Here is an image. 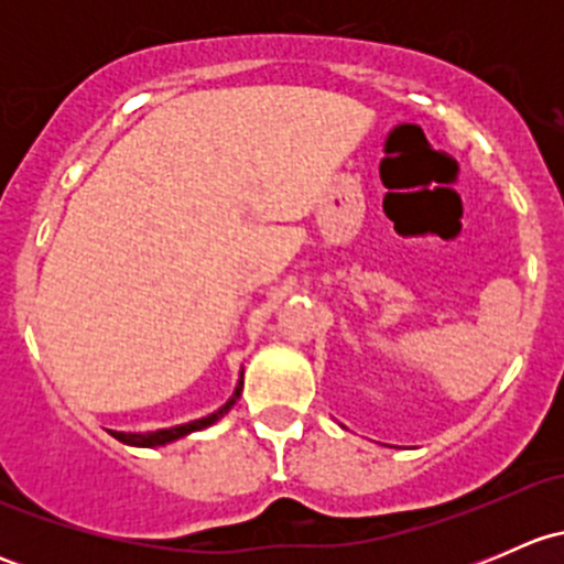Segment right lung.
Returning a JSON list of instances; mask_svg holds the SVG:
<instances>
[{
    "mask_svg": "<svg viewBox=\"0 0 564 564\" xmlns=\"http://www.w3.org/2000/svg\"><path fill=\"white\" fill-rule=\"evenodd\" d=\"M240 390H242V382L240 388L235 390V395L229 398V403L226 406H220L215 414H207V417L202 420H193V423H185V425H176V429H163V431H147V434H119V431H111L113 436H117L119 442H124V445H135V447H158V445H166V442H174L180 440V436L191 434V431H202L207 429V425H213L215 420L224 417L226 412H229L231 406H235V401L240 398Z\"/></svg>",
    "mask_w": 564,
    "mask_h": 564,
    "instance_id": "1",
    "label": "right lung"
}]
</instances>
